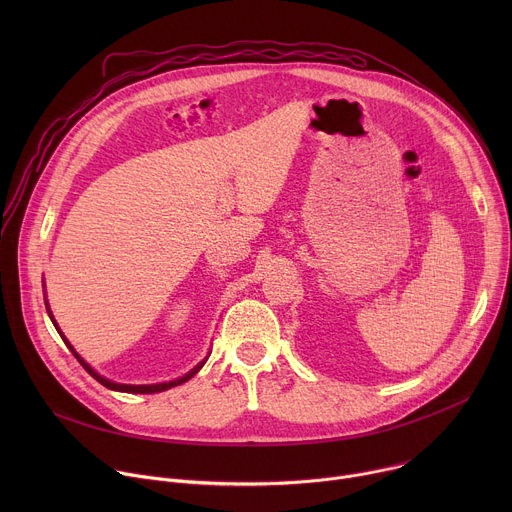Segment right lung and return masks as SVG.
Listing matches in <instances>:
<instances>
[{
  "label": "right lung",
  "instance_id": "1",
  "mask_svg": "<svg viewBox=\"0 0 512 512\" xmlns=\"http://www.w3.org/2000/svg\"><path fill=\"white\" fill-rule=\"evenodd\" d=\"M44 304H46V310H48V316H50V320H52V324H54V328L58 330V334H60V338L64 340V344L70 348V352L75 354V358L83 364V369L93 377V379H97L103 387H107V389H111V391H121V393H141V395H152V393H162V391H168V389H172V387H178V385H182V383H186V381H190L202 367H204V362L208 360V356H210V352H208V356L204 358V360H200L194 369H190L184 377H180V379H174V381H168V383H154V385H125V383H115V381H111V379H105L103 375H99L91 364L75 350V346H72L68 340H66V336L60 332V328H58V324H56V320H54V316H52V312H50V306H48V300L44 298Z\"/></svg>",
  "mask_w": 512,
  "mask_h": 512
}]
</instances>
